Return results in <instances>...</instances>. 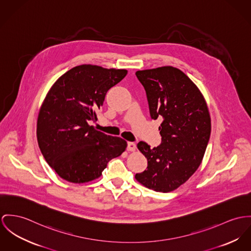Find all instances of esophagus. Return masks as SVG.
Returning a JSON list of instances; mask_svg holds the SVG:
<instances>
[{
	"label": "esophagus",
	"mask_w": 251,
	"mask_h": 251,
	"mask_svg": "<svg viewBox=\"0 0 251 251\" xmlns=\"http://www.w3.org/2000/svg\"><path fill=\"white\" fill-rule=\"evenodd\" d=\"M136 148L135 143L134 142H128L127 144V150L130 152H134Z\"/></svg>",
	"instance_id": "esophagus-1"
}]
</instances>
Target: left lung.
Listing matches in <instances>:
<instances>
[{
	"instance_id": "left-lung-1",
	"label": "left lung",
	"mask_w": 251,
	"mask_h": 251,
	"mask_svg": "<svg viewBox=\"0 0 251 251\" xmlns=\"http://www.w3.org/2000/svg\"><path fill=\"white\" fill-rule=\"evenodd\" d=\"M135 75L146 92L151 118H162L161 143L154 148L137 143L148 165L135 178L156 192H171L201 163L211 133L208 108L198 87L176 68L137 71Z\"/></svg>"
}]
</instances>
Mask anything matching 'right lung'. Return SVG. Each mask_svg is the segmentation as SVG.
Returning a JSON list of instances; mask_svg holds the SVG:
<instances>
[{
  "mask_svg": "<svg viewBox=\"0 0 251 251\" xmlns=\"http://www.w3.org/2000/svg\"><path fill=\"white\" fill-rule=\"evenodd\" d=\"M126 75V70L81 65L59 77L48 93L37 121L39 148L63 179L94 180L125 151L124 139L97 131L89 122L97 121L107 92Z\"/></svg>",
  "mask_w": 251,
  "mask_h": 251,
  "instance_id": "add662e5",
  "label": "right lung"
}]
</instances>
